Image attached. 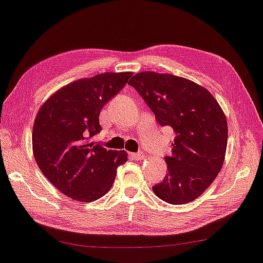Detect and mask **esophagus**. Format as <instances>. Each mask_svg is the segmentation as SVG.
<instances>
[{
  "label": "esophagus",
  "instance_id": "1",
  "mask_svg": "<svg viewBox=\"0 0 263 263\" xmlns=\"http://www.w3.org/2000/svg\"><path fill=\"white\" fill-rule=\"evenodd\" d=\"M131 157L133 159H136V161H140V159L145 158V155H143L142 153H136V154H131Z\"/></svg>",
  "mask_w": 263,
  "mask_h": 263
}]
</instances>
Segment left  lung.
Returning <instances> with one entry per match:
<instances>
[{
  "label": "left lung",
  "instance_id": "1",
  "mask_svg": "<svg viewBox=\"0 0 263 263\" xmlns=\"http://www.w3.org/2000/svg\"><path fill=\"white\" fill-rule=\"evenodd\" d=\"M154 111L162 126L176 132L167 173L153 192L180 205L199 197L223 165L228 125L222 108L205 87L184 77L141 71L128 82Z\"/></svg>",
  "mask_w": 263,
  "mask_h": 263
}]
</instances>
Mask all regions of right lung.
Masks as SVG:
<instances>
[{
	"instance_id": "add662e5",
	"label": "right lung",
	"mask_w": 263,
	"mask_h": 263,
	"mask_svg": "<svg viewBox=\"0 0 263 263\" xmlns=\"http://www.w3.org/2000/svg\"><path fill=\"white\" fill-rule=\"evenodd\" d=\"M132 71L102 73L71 82L46 99L35 117L32 143L44 177L66 196L90 203L109 192L125 151H107L92 138L101 131L99 115Z\"/></svg>"
}]
</instances>
